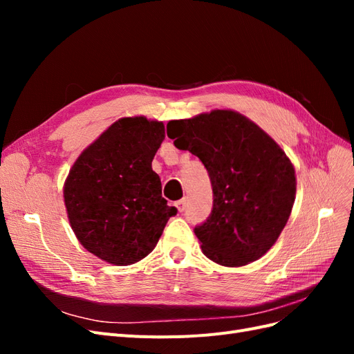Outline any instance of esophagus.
I'll use <instances>...</instances> for the list:
<instances>
[{
	"mask_svg": "<svg viewBox=\"0 0 354 354\" xmlns=\"http://www.w3.org/2000/svg\"><path fill=\"white\" fill-rule=\"evenodd\" d=\"M176 207H177V209H178L180 212H183V211L186 209V199L183 198V199L177 201V202H176Z\"/></svg>",
	"mask_w": 354,
	"mask_h": 354,
	"instance_id": "34e87169",
	"label": "esophagus"
}]
</instances>
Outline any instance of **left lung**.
Segmentation results:
<instances>
[{"label":"left lung","mask_w":354,"mask_h":354,"mask_svg":"<svg viewBox=\"0 0 354 354\" xmlns=\"http://www.w3.org/2000/svg\"><path fill=\"white\" fill-rule=\"evenodd\" d=\"M174 146L198 156L212 186V209L195 227L202 252L239 267L259 260L279 238L295 199V171L272 137L233 111L169 121Z\"/></svg>","instance_id":"1"}]
</instances>
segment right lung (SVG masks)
Instances as JSON below:
<instances>
[{
  "label": "right lung",
  "instance_id": "add662e5",
  "mask_svg": "<svg viewBox=\"0 0 354 354\" xmlns=\"http://www.w3.org/2000/svg\"><path fill=\"white\" fill-rule=\"evenodd\" d=\"M162 122L122 118L80 155L65 183L68 218L85 250L115 266L151 254L169 217L152 159Z\"/></svg>",
  "mask_w": 354,
  "mask_h": 354
}]
</instances>
